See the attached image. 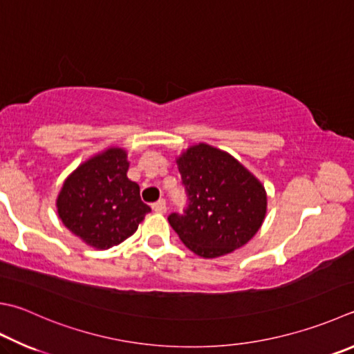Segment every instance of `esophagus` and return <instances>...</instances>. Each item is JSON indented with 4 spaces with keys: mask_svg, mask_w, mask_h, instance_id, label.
<instances>
[{
    "mask_svg": "<svg viewBox=\"0 0 354 354\" xmlns=\"http://www.w3.org/2000/svg\"><path fill=\"white\" fill-rule=\"evenodd\" d=\"M152 209H154L156 212H160V214H165V212H166V202L163 198L157 200L156 203H152Z\"/></svg>",
    "mask_w": 354,
    "mask_h": 354,
    "instance_id": "1",
    "label": "esophagus"
}]
</instances>
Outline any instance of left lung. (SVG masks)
Segmentation results:
<instances>
[{
	"instance_id": "left-lung-1",
	"label": "left lung",
	"mask_w": 354,
	"mask_h": 354,
	"mask_svg": "<svg viewBox=\"0 0 354 354\" xmlns=\"http://www.w3.org/2000/svg\"><path fill=\"white\" fill-rule=\"evenodd\" d=\"M189 205L185 216L168 217L194 254H230L256 236L266 216V191L250 169L208 143L186 148L177 158Z\"/></svg>"
}]
</instances>
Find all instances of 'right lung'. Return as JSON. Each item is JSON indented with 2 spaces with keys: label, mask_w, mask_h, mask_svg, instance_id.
I'll list each match as a JSON object with an SVG mask.
<instances>
[{
  "label": "right lung",
  "mask_w": 354,
  "mask_h": 354,
  "mask_svg": "<svg viewBox=\"0 0 354 354\" xmlns=\"http://www.w3.org/2000/svg\"><path fill=\"white\" fill-rule=\"evenodd\" d=\"M128 152L109 146L72 171L57 197L58 217L95 250H109L137 231L151 208L128 178Z\"/></svg>",
  "instance_id": "add662e5"
}]
</instances>
